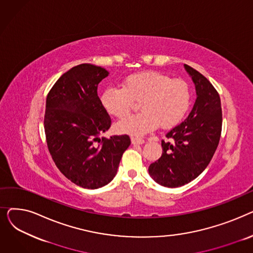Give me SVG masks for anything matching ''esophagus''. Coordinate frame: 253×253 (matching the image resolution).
<instances>
[{
    "instance_id": "obj_1",
    "label": "esophagus",
    "mask_w": 253,
    "mask_h": 253,
    "mask_svg": "<svg viewBox=\"0 0 253 253\" xmlns=\"http://www.w3.org/2000/svg\"><path fill=\"white\" fill-rule=\"evenodd\" d=\"M144 142V139L141 137H131V143L132 144H141Z\"/></svg>"
}]
</instances>
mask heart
Segmentation results:
<instances>
[{"instance_id": "1", "label": "heart", "mask_w": 253, "mask_h": 253, "mask_svg": "<svg viewBox=\"0 0 253 253\" xmlns=\"http://www.w3.org/2000/svg\"><path fill=\"white\" fill-rule=\"evenodd\" d=\"M101 103L110 115L126 118L140 100L142 111L117 124L118 131L134 136L154 130L159 123L164 128L177 125L191 103L188 84L157 72H139L127 76L122 87L110 86L101 94Z\"/></svg>"}]
</instances>
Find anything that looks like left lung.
<instances>
[{"label":"left lung","instance_id":"obj_1","mask_svg":"<svg viewBox=\"0 0 253 253\" xmlns=\"http://www.w3.org/2000/svg\"><path fill=\"white\" fill-rule=\"evenodd\" d=\"M192 77L197 98L189 117L162 140L163 153L149 173L167 188L181 187L200 175L213 157L221 134L222 113L216 89L198 71L184 64Z\"/></svg>","mask_w":253,"mask_h":253}]
</instances>
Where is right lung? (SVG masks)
<instances>
[{"mask_svg":"<svg viewBox=\"0 0 253 253\" xmlns=\"http://www.w3.org/2000/svg\"><path fill=\"white\" fill-rule=\"evenodd\" d=\"M108 76L100 66L79 64L57 80L46 99L44 128L50 155L66 178L85 189L111 182L131 143L128 135L100 141L99 135L112 124L97 95L98 84Z\"/></svg>","mask_w":253,"mask_h":253,"instance_id":"add662e5","label":"right lung"}]
</instances>
